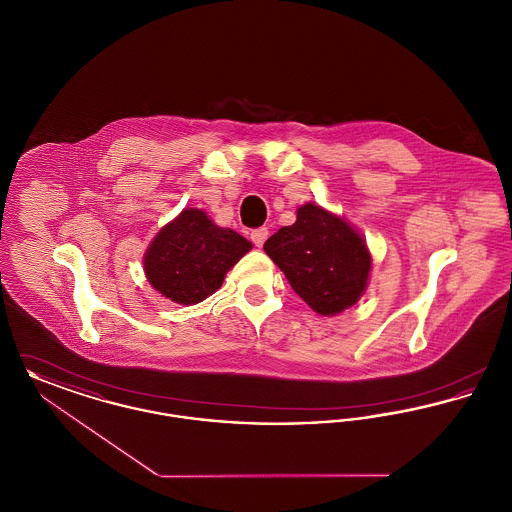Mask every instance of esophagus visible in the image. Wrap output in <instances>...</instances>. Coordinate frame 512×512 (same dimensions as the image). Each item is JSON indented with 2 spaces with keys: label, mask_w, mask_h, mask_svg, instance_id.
<instances>
[{
  "label": "esophagus",
  "mask_w": 512,
  "mask_h": 512,
  "mask_svg": "<svg viewBox=\"0 0 512 512\" xmlns=\"http://www.w3.org/2000/svg\"><path fill=\"white\" fill-rule=\"evenodd\" d=\"M268 228H257L251 232V242L257 245V247H263V244L267 242Z\"/></svg>",
  "instance_id": "34e87169"
}]
</instances>
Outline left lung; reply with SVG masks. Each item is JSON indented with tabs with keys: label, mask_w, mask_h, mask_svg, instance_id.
Masks as SVG:
<instances>
[{
	"label": "left lung",
	"mask_w": 512,
	"mask_h": 512,
	"mask_svg": "<svg viewBox=\"0 0 512 512\" xmlns=\"http://www.w3.org/2000/svg\"><path fill=\"white\" fill-rule=\"evenodd\" d=\"M268 257L318 315H336L363 295L370 272L365 240L345 220L307 203L292 226L265 242Z\"/></svg>",
	"instance_id": "left-lung-1"
}]
</instances>
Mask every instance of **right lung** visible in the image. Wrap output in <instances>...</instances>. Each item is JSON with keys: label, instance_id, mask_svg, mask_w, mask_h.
Listing matches in <instances>:
<instances>
[{"label": "right lung", "instance_id": "obj_1", "mask_svg": "<svg viewBox=\"0 0 512 512\" xmlns=\"http://www.w3.org/2000/svg\"><path fill=\"white\" fill-rule=\"evenodd\" d=\"M251 249V242L220 228L199 209H184L147 249L151 286L180 305L203 301L222 286L224 274Z\"/></svg>", "mask_w": 512, "mask_h": 512}]
</instances>
